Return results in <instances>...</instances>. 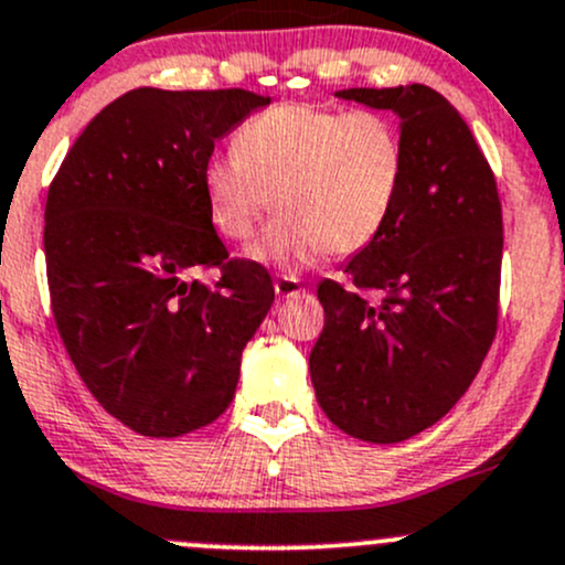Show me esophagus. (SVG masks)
Returning <instances> with one entry per match:
<instances>
[{"label":"esophagus","mask_w":565,"mask_h":565,"mask_svg":"<svg viewBox=\"0 0 565 565\" xmlns=\"http://www.w3.org/2000/svg\"><path fill=\"white\" fill-rule=\"evenodd\" d=\"M273 289H276L278 298H295V295L306 292L303 287H300V281L295 276H278L276 281H273Z\"/></svg>","instance_id":"34e87169"}]
</instances>
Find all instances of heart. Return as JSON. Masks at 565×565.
Instances as JSON below:
<instances>
[{
	"instance_id": "1",
	"label": "heart",
	"mask_w": 565,
	"mask_h": 565,
	"mask_svg": "<svg viewBox=\"0 0 565 565\" xmlns=\"http://www.w3.org/2000/svg\"><path fill=\"white\" fill-rule=\"evenodd\" d=\"M235 156L204 167L207 218L224 241L246 243L270 207L278 218L250 248L262 265L295 270L324 250L372 246L396 213L407 152L393 119L278 104L237 128Z\"/></svg>"
}]
</instances>
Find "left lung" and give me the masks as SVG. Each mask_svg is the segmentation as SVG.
Returning a JSON list of instances; mask_svg holds the SVG:
<instances>
[{
    "instance_id": "1",
    "label": "left lung",
    "mask_w": 565,
    "mask_h": 565,
    "mask_svg": "<svg viewBox=\"0 0 565 565\" xmlns=\"http://www.w3.org/2000/svg\"><path fill=\"white\" fill-rule=\"evenodd\" d=\"M398 114L407 174L383 235L324 278L309 355L322 413L366 443H402L465 396L498 330L503 210L461 114L424 84L341 89ZM366 291H377L374 305Z\"/></svg>"
}]
</instances>
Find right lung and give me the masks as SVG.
<instances>
[{"label":"right lung","mask_w":565,"mask_h":565,"mask_svg":"<svg viewBox=\"0 0 565 565\" xmlns=\"http://www.w3.org/2000/svg\"><path fill=\"white\" fill-rule=\"evenodd\" d=\"M270 104L248 89L139 87L108 104L45 199V273L67 355L106 413L145 437L213 424L243 347L270 311V273L230 259L207 218L215 141ZM215 266L204 285L198 273Z\"/></svg>","instance_id":"obj_1"}]
</instances>
